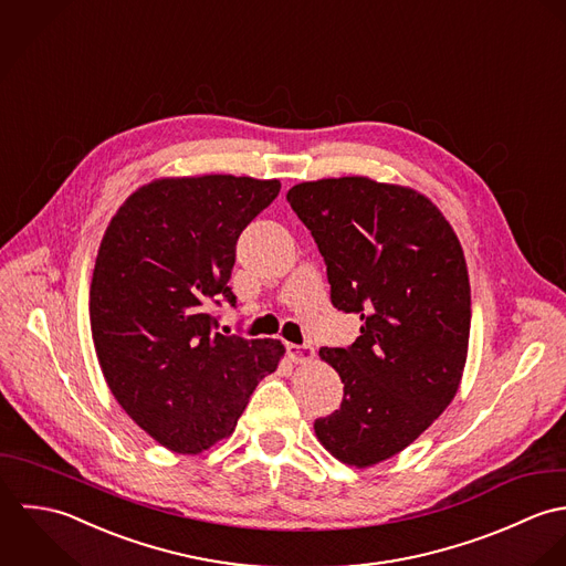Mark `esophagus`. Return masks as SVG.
I'll return each instance as SVG.
<instances>
[{"label": "esophagus", "mask_w": 566, "mask_h": 566, "mask_svg": "<svg viewBox=\"0 0 566 566\" xmlns=\"http://www.w3.org/2000/svg\"><path fill=\"white\" fill-rule=\"evenodd\" d=\"M286 352H289V358L293 363H300V365L311 363L315 358V349L311 345H295V343H291V345H286Z\"/></svg>", "instance_id": "1"}]
</instances>
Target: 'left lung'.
<instances>
[{
    "instance_id": "8db88e82",
    "label": "left lung",
    "mask_w": 566,
    "mask_h": 566,
    "mask_svg": "<svg viewBox=\"0 0 566 566\" xmlns=\"http://www.w3.org/2000/svg\"><path fill=\"white\" fill-rule=\"evenodd\" d=\"M328 266L331 300L358 315L349 347H322L343 402L315 420L322 447L369 468L416 442L459 389L470 339L463 249L440 208L369 177L304 181L286 195Z\"/></svg>"
}]
</instances>
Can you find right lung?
<instances>
[{
	"label": "right lung",
	"mask_w": 566,
	"mask_h": 566,
	"mask_svg": "<svg viewBox=\"0 0 566 566\" xmlns=\"http://www.w3.org/2000/svg\"><path fill=\"white\" fill-rule=\"evenodd\" d=\"M282 184L233 175L161 177L137 188L103 235L90 322L117 405L155 442L199 454L231 436L258 382L284 356L277 339L214 333L235 242Z\"/></svg>",
	"instance_id": "obj_1"
}]
</instances>
